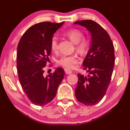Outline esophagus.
<instances>
[{
    "label": "esophagus",
    "instance_id": "obj_1",
    "mask_svg": "<svg viewBox=\"0 0 130 130\" xmlns=\"http://www.w3.org/2000/svg\"><path fill=\"white\" fill-rule=\"evenodd\" d=\"M65 73L67 74H70L72 73L73 71H71V70L68 69V68H65Z\"/></svg>",
    "mask_w": 130,
    "mask_h": 130
}]
</instances>
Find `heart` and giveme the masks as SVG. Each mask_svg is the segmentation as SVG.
<instances>
[{"instance_id":"obj_1","label":"heart","mask_w":130,"mask_h":130,"mask_svg":"<svg viewBox=\"0 0 130 130\" xmlns=\"http://www.w3.org/2000/svg\"><path fill=\"white\" fill-rule=\"evenodd\" d=\"M65 35L70 38L72 42L76 44L77 49L80 51L84 52L87 50L89 46V40L87 38L83 37V34L80 30L77 29H70L65 32ZM50 47L53 52H57L58 51V40L56 37L52 38ZM79 61V59L76 55H64L57 60V63L59 65L65 67L68 69H73L76 67Z\"/></svg>"}]
</instances>
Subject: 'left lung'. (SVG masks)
Returning <instances> with one entry per match:
<instances>
[{"instance_id": "obj_1", "label": "left lung", "mask_w": 130, "mask_h": 130, "mask_svg": "<svg viewBox=\"0 0 130 130\" xmlns=\"http://www.w3.org/2000/svg\"><path fill=\"white\" fill-rule=\"evenodd\" d=\"M74 23L85 27L92 35L90 49L83 63L89 74L84 76L77 74L75 95L81 103L93 106L104 97L111 82L115 62L114 44L108 32L94 21Z\"/></svg>"}]
</instances>
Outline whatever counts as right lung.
Here are the masks:
<instances>
[{
	"mask_svg": "<svg viewBox=\"0 0 130 130\" xmlns=\"http://www.w3.org/2000/svg\"><path fill=\"white\" fill-rule=\"evenodd\" d=\"M64 22H43L35 24L23 34L18 45L17 70L19 83L33 104L44 106L56 96L65 71L57 68L53 73L44 76L49 60L51 41L54 34Z\"/></svg>",
	"mask_w": 130,
	"mask_h": 130,
	"instance_id": "right-lung-1",
	"label": "right lung"
}]
</instances>
